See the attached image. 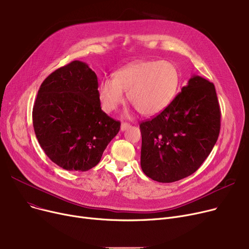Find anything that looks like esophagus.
<instances>
[{
  "mask_svg": "<svg viewBox=\"0 0 249 249\" xmlns=\"http://www.w3.org/2000/svg\"><path fill=\"white\" fill-rule=\"evenodd\" d=\"M129 127H130V124L123 122V123L121 124V131H125V130H127Z\"/></svg>",
  "mask_w": 249,
  "mask_h": 249,
  "instance_id": "obj_1",
  "label": "esophagus"
}]
</instances>
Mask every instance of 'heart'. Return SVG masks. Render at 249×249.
<instances>
[{
    "mask_svg": "<svg viewBox=\"0 0 249 249\" xmlns=\"http://www.w3.org/2000/svg\"><path fill=\"white\" fill-rule=\"evenodd\" d=\"M179 72L172 62L137 61L118 70L114 78H103L98 93L103 109L112 112L124 101V93L135 108L145 116L158 115L175 99Z\"/></svg>",
    "mask_w": 249,
    "mask_h": 249,
    "instance_id": "b5f03b06",
    "label": "heart"
}]
</instances>
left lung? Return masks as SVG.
<instances>
[{"label": "left lung", "instance_id": "1", "mask_svg": "<svg viewBox=\"0 0 249 249\" xmlns=\"http://www.w3.org/2000/svg\"><path fill=\"white\" fill-rule=\"evenodd\" d=\"M220 118L215 86L193 74L160 114L140 124L143 173L160 182L194 174L215 145Z\"/></svg>", "mask_w": 249, "mask_h": 249}]
</instances>
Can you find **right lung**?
Returning a JSON list of instances; mask_svg holds the SVG:
<instances>
[{"mask_svg":"<svg viewBox=\"0 0 249 249\" xmlns=\"http://www.w3.org/2000/svg\"><path fill=\"white\" fill-rule=\"evenodd\" d=\"M98 77L86 62L74 60L49 74L34 103L32 119L45 154L67 171L96 166L120 130L101 109Z\"/></svg>","mask_w":249,"mask_h":249,"instance_id":"add662e5","label":"right lung"}]
</instances>
